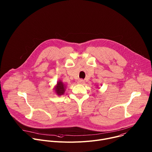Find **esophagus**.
<instances>
[{
	"label": "esophagus",
	"mask_w": 152,
	"mask_h": 152,
	"mask_svg": "<svg viewBox=\"0 0 152 152\" xmlns=\"http://www.w3.org/2000/svg\"><path fill=\"white\" fill-rule=\"evenodd\" d=\"M85 83V80H82V79H80L77 81V83L78 84H83Z\"/></svg>",
	"instance_id": "esophagus-1"
}]
</instances>
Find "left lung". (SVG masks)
I'll use <instances>...</instances> for the list:
<instances>
[{
  "mask_svg": "<svg viewBox=\"0 0 152 152\" xmlns=\"http://www.w3.org/2000/svg\"><path fill=\"white\" fill-rule=\"evenodd\" d=\"M97 88H98V87H97Z\"/></svg>",
  "mask_w": 152,
  "mask_h": 152,
  "instance_id": "1",
  "label": "left lung"
}]
</instances>
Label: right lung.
I'll use <instances>...</instances> for the list:
<instances>
[{
  "label": "right lung",
  "mask_w": 152,
  "mask_h": 152,
  "mask_svg": "<svg viewBox=\"0 0 152 152\" xmlns=\"http://www.w3.org/2000/svg\"><path fill=\"white\" fill-rule=\"evenodd\" d=\"M66 85H65L61 80H58L56 84V85H55L54 87V91L55 93L58 96H61L63 95L66 91Z\"/></svg>",
  "instance_id": "right-lung-1"
}]
</instances>
